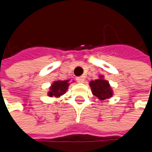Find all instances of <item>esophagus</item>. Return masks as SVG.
Masks as SVG:
<instances>
[{
    "label": "esophagus",
    "instance_id": "34e87169",
    "mask_svg": "<svg viewBox=\"0 0 152 152\" xmlns=\"http://www.w3.org/2000/svg\"><path fill=\"white\" fill-rule=\"evenodd\" d=\"M76 79L79 83H84L85 80V76H80V77H78Z\"/></svg>",
    "mask_w": 152,
    "mask_h": 152
}]
</instances>
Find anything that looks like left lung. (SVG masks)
Here are the masks:
<instances>
[{"mask_svg":"<svg viewBox=\"0 0 152 152\" xmlns=\"http://www.w3.org/2000/svg\"><path fill=\"white\" fill-rule=\"evenodd\" d=\"M90 86L94 96L101 100H106L113 96V91L109 85L107 80L104 79V76L101 75L99 79L96 80H92L90 82Z\"/></svg>","mask_w":152,"mask_h":152,"instance_id":"left-lung-1","label":"left lung"}]
</instances>
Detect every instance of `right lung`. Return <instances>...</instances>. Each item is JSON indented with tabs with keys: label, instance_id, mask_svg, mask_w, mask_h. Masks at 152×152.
<instances>
[{
	"label": "right lung",
	"instance_id": "1",
	"mask_svg": "<svg viewBox=\"0 0 152 152\" xmlns=\"http://www.w3.org/2000/svg\"><path fill=\"white\" fill-rule=\"evenodd\" d=\"M69 85V80H56L50 87L48 96L50 97L61 96L65 94Z\"/></svg>",
	"mask_w": 152,
	"mask_h": 152
}]
</instances>
